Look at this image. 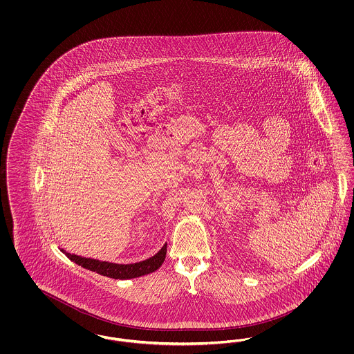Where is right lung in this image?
Wrapping results in <instances>:
<instances>
[{
  "instance_id": "obj_1",
  "label": "right lung",
  "mask_w": 354,
  "mask_h": 354,
  "mask_svg": "<svg viewBox=\"0 0 354 354\" xmlns=\"http://www.w3.org/2000/svg\"><path fill=\"white\" fill-rule=\"evenodd\" d=\"M62 252L68 256L71 261H74L75 264L84 267L86 270H93L97 272L102 276H107L111 279H119V280H126V279H134V277H139L143 274H149L155 270H158L165 259H166V252L167 248L166 245L156 253L153 254L150 259L135 263V264H114V263H109V261H101L97 259H90V257H82L78 254H73L68 253L65 250H61Z\"/></svg>"
}]
</instances>
